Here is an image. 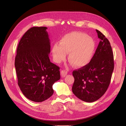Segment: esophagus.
Here are the masks:
<instances>
[{"instance_id": "obj_1", "label": "esophagus", "mask_w": 126, "mask_h": 126, "mask_svg": "<svg viewBox=\"0 0 126 126\" xmlns=\"http://www.w3.org/2000/svg\"><path fill=\"white\" fill-rule=\"evenodd\" d=\"M67 75V71L65 70H63L61 71V75L62 77H64Z\"/></svg>"}]
</instances>
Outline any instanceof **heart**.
I'll list each match as a JSON object with an SVG mask.
<instances>
[{"label": "heart", "instance_id": "obj_1", "mask_svg": "<svg viewBox=\"0 0 126 126\" xmlns=\"http://www.w3.org/2000/svg\"><path fill=\"white\" fill-rule=\"evenodd\" d=\"M95 49L94 39L86 33L73 32L64 35L59 44L56 43L52 47V55L55 62L60 63L66 59L69 52L68 59L76 67H82L92 59Z\"/></svg>", "mask_w": 126, "mask_h": 126}]
</instances>
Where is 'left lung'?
<instances>
[{
  "instance_id": "obj_1",
  "label": "left lung",
  "mask_w": 126,
  "mask_h": 126,
  "mask_svg": "<svg viewBox=\"0 0 126 126\" xmlns=\"http://www.w3.org/2000/svg\"><path fill=\"white\" fill-rule=\"evenodd\" d=\"M100 39L90 62L74 70L72 91L80 99L88 102L101 98L107 90L114 69L113 55L109 40L96 30Z\"/></svg>"
}]
</instances>
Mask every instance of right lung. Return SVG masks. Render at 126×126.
Instances as JSON below:
<instances>
[{
  "label": "right lung",
  "mask_w": 126,
  "mask_h": 126,
  "mask_svg": "<svg viewBox=\"0 0 126 126\" xmlns=\"http://www.w3.org/2000/svg\"><path fill=\"white\" fill-rule=\"evenodd\" d=\"M46 27H33L22 37L15 66L18 84L24 96L42 102L54 94L52 85L60 78L59 67L50 62V43Z\"/></svg>",
  "instance_id": "right-lung-1"
}]
</instances>
